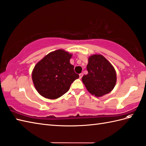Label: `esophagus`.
Returning a JSON list of instances; mask_svg holds the SVG:
<instances>
[{
  "label": "esophagus",
  "instance_id": "1",
  "mask_svg": "<svg viewBox=\"0 0 146 146\" xmlns=\"http://www.w3.org/2000/svg\"><path fill=\"white\" fill-rule=\"evenodd\" d=\"M83 75V73H80V74H79V76H80V79H81V78H82Z\"/></svg>",
  "mask_w": 146,
  "mask_h": 146
}]
</instances>
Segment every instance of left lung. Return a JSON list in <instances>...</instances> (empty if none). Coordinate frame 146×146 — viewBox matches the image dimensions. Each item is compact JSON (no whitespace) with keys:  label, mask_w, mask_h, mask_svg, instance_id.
Returning a JSON list of instances; mask_svg holds the SVG:
<instances>
[{"label":"left lung","mask_w":146,"mask_h":146,"mask_svg":"<svg viewBox=\"0 0 146 146\" xmlns=\"http://www.w3.org/2000/svg\"><path fill=\"white\" fill-rule=\"evenodd\" d=\"M88 61V73L82 77V82L88 92L97 97L110 93L117 82L116 71L112 64L102 54H93Z\"/></svg>","instance_id":"left-lung-1"}]
</instances>
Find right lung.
<instances>
[{
  "label": "right lung",
  "instance_id": "add662e5",
  "mask_svg": "<svg viewBox=\"0 0 146 146\" xmlns=\"http://www.w3.org/2000/svg\"><path fill=\"white\" fill-rule=\"evenodd\" d=\"M72 54L58 49L49 52L37 63L32 72L36 90L43 97L56 99L63 95L79 75L70 62Z\"/></svg>",
  "mask_w": 146,
  "mask_h": 146
}]
</instances>
